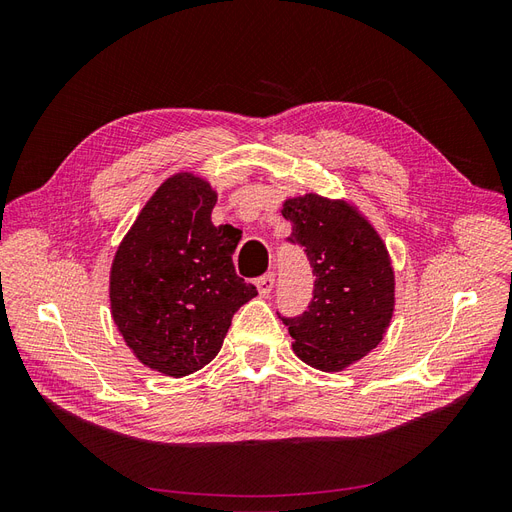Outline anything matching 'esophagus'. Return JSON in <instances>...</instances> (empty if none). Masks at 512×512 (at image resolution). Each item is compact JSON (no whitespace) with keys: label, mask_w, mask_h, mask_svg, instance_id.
<instances>
[{"label":"esophagus","mask_w":512,"mask_h":512,"mask_svg":"<svg viewBox=\"0 0 512 512\" xmlns=\"http://www.w3.org/2000/svg\"><path fill=\"white\" fill-rule=\"evenodd\" d=\"M273 284H275V275H273V273H267V275L258 277V280H256V288H258L260 297H267V294L273 290Z\"/></svg>","instance_id":"obj_1"}]
</instances>
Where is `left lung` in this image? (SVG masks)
Wrapping results in <instances>:
<instances>
[{
    "instance_id": "left-lung-1",
    "label": "left lung",
    "mask_w": 512,
    "mask_h": 512,
    "mask_svg": "<svg viewBox=\"0 0 512 512\" xmlns=\"http://www.w3.org/2000/svg\"><path fill=\"white\" fill-rule=\"evenodd\" d=\"M290 243L305 247L314 299L299 318H284L292 350L320 371H342L374 350L395 312V271L378 230L346 198L316 192L286 198Z\"/></svg>"
}]
</instances>
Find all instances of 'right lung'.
Wrapping results in <instances>:
<instances>
[{
  "instance_id": "obj_1",
  "label": "right lung",
  "mask_w": 512,
  "mask_h": 512,
  "mask_svg": "<svg viewBox=\"0 0 512 512\" xmlns=\"http://www.w3.org/2000/svg\"><path fill=\"white\" fill-rule=\"evenodd\" d=\"M218 192L188 170L153 192L121 239L108 277L111 316L143 365L190 376L218 356L256 288L235 273L230 226H213Z\"/></svg>"
}]
</instances>
